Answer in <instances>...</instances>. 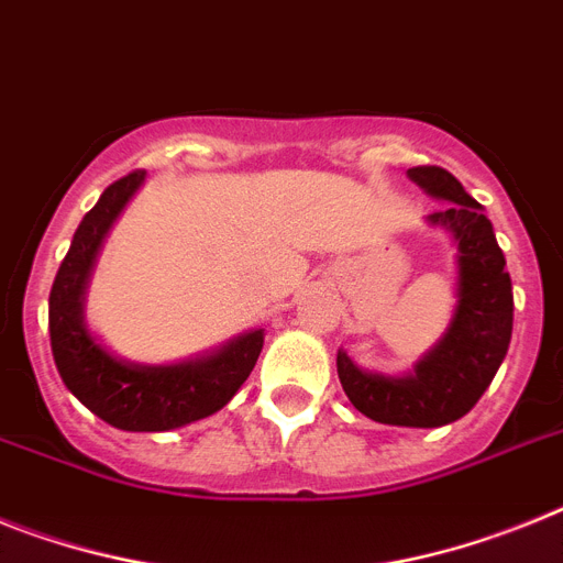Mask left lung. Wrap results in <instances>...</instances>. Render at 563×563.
<instances>
[{
	"label": "left lung",
	"instance_id": "obj_1",
	"mask_svg": "<svg viewBox=\"0 0 563 563\" xmlns=\"http://www.w3.org/2000/svg\"><path fill=\"white\" fill-rule=\"evenodd\" d=\"M408 175L433 198L451 200L428 221L453 232L459 246L456 317L410 376L360 371L345 351L336 354V374L351 405L374 422L442 428L482 399L505 360L512 334V283L482 203L442 166H410Z\"/></svg>",
	"mask_w": 563,
	"mask_h": 563
}]
</instances>
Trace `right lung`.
Returning <instances> with one entry per match:
<instances>
[{
  "label": "right lung",
  "mask_w": 563,
  "mask_h": 563,
  "mask_svg": "<svg viewBox=\"0 0 563 563\" xmlns=\"http://www.w3.org/2000/svg\"><path fill=\"white\" fill-rule=\"evenodd\" d=\"M144 180V169L112 180L78 223L51 288V349L58 376L78 402L119 430H173L221 410L252 374L263 331L243 334L207 360L180 365L121 363L92 340L81 320V297L107 229Z\"/></svg>",
  "instance_id": "1"
}]
</instances>
